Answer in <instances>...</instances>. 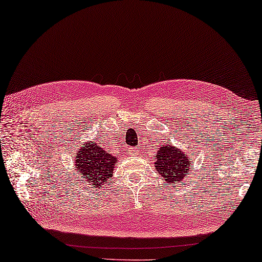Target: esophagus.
Here are the masks:
<instances>
[{"label":"esophagus","mask_w":262,"mask_h":262,"mask_svg":"<svg viewBox=\"0 0 262 262\" xmlns=\"http://www.w3.org/2000/svg\"><path fill=\"white\" fill-rule=\"evenodd\" d=\"M128 151H130V152H128V154L136 155L137 152H138V148H137V147H130V148H128Z\"/></svg>","instance_id":"esophagus-1"}]
</instances>
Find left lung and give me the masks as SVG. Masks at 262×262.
Wrapping results in <instances>:
<instances>
[{
    "label": "left lung",
    "mask_w": 262,
    "mask_h": 262,
    "mask_svg": "<svg viewBox=\"0 0 262 262\" xmlns=\"http://www.w3.org/2000/svg\"><path fill=\"white\" fill-rule=\"evenodd\" d=\"M156 159L155 168L168 185L183 182L185 173L191 170V157L171 144L160 145Z\"/></svg>",
    "instance_id": "obj_1"
}]
</instances>
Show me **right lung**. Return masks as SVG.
<instances>
[{
    "instance_id": "1",
    "label": "right lung",
    "mask_w": 262,
    "mask_h": 262,
    "mask_svg": "<svg viewBox=\"0 0 262 262\" xmlns=\"http://www.w3.org/2000/svg\"><path fill=\"white\" fill-rule=\"evenodd\" d=\"M75 170L95 188H102L106 180L112 177L117 157L107 154L98 144L86 142L78 148L75 157Z\"/></svg>"
}]
</instances>
